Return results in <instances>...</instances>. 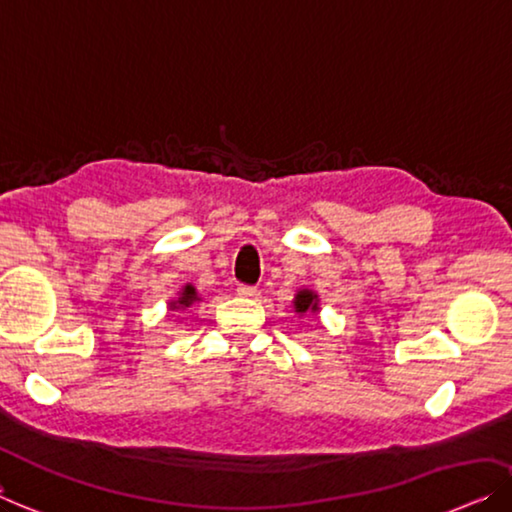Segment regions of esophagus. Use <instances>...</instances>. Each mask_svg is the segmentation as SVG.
Listing matches in <instances>:
<instances>
[{"mask_svg":"<svg viewBox=\"0 0 512 512\" xmlns=\"http://www.w3.org/2000/svg\"><path fill=\"white\" fill-rule=\"evenodd\" d=\"M238 295L247 300H256L261 293H258V288H254V286H238Z\"/></svg>","mask_w":512,"mask_h":512,"instance_id":"34e87169","label":"esophagus"}]
</instances>
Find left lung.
Masks as SVG:
<instances>
[{
	"label": "left lung",
	"mask_w": 512,
	"mask_h": 512,
	"mask_svg": "<svg viewBox=\"0 0 512 512\" xmlns=\"http://www.w3.org/2000/svg\"><path fill=\"white\" fill-rule=\"evenodd\" d=\"M293 311L298 314V318L318 314V311H321V298H318V293L311 291V288H300L293 298Z\"/></svg>",
	"instance_id": "left-lung-1"
}]
</instances>
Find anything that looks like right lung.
I'll list each match as a JSON object with an SVG mask.
<instances>
[{
  "instance_id": "right-lung-1",
  "label": "right lung",
  "mask_w": 512,
  "mask_h": 512,
  "mask_svg": "<svg viewBox=\"0 0 512 512\" xmlns=\"http://www.w3.org/2000/svg\"><path fill=\"white\" fill-rule=\"evenodd\" d=\"M194 302H201V295H198L194 284H184L180 291H177L175 298L168 300V311H177V314H180V311L194 307ZM177 321H180V318H177Z\"/></svg>"
}]
</instances>
